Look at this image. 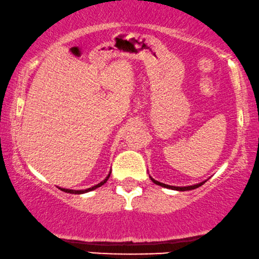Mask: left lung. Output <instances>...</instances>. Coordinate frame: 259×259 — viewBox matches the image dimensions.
Returning a JSON list of instances; mask_svg holds the SVG:
<instances>
[{
    "label": "left lung",
    "mask_w": 259,
    "mask_h": 259,
    "mask_svg": "<svg viewBox=\"0 0 259 259\" xmlns=\"http://www.w3.org/2000/svg\"><path fill=\"white\" fill-rule=\"evenodd\" d=\"M150 178H151L152 182H153L154 184H157V185H159V186L166 187V189L176 190V191H190V190H194V189H197V187L201 186L205 182H206V180H205V182H201V183H199V184H196V185H191V186H171V185H166V184H164V183L158 182V180L153 179V178H152V177H150Z\"/></svg>",
    "instance_id": "obj_1"
}]
</instances>
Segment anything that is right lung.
<instances>
[{
	"mask_svg": "<svg viewBox=\"0 0 259 259\" xmlns=\"http://www.w3.org/2000/svg\"><path fill=\"white\" fill-rule=\"evenodd\" d=\"M109 176H111V173H109V175H108L107 177H106V179L102 180L101 183H99L98 185H95V186H92V187H90V189H86V190H69V189H62V187H59V189L61 190V191H63V192H67V193H73V194H82V193L90 192V191H93V190H95V189H98V187H100V186L104 185V184H105V183L107 182V180H108Z\"/></svg>",
	"mask_w": 259,
	"mask_h": 259,
	"instance_id": "1",
	"label": "right lung"
}]
</instances>
